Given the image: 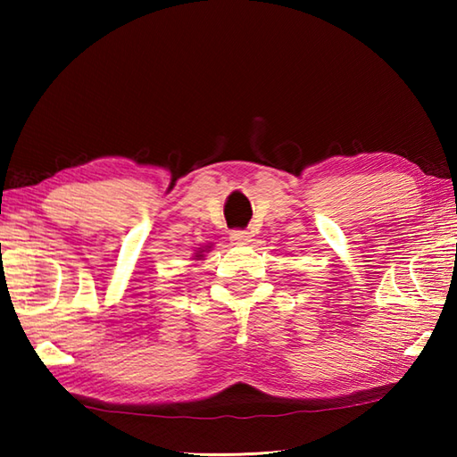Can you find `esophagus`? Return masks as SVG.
Listing matches in <instances>:
<instances>
[{
  "label": "esophagus",
  "instance_id": "1",
  "mask_svg": "<svg viewBox=\"0 0 457 457\" xmlns=\"http://www.w3.org/2000/svg\"><path fill=\"white\" fill-rule=\"evenodd\" d=\"M229 239L237 245H244V244L250 242V234H247V231H244V229H234L229 234Z\"/></svg>",
  "mask_w": 457,
  "mask_h": 457
}]
</instances>
